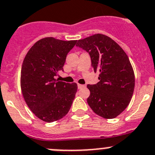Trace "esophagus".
I'll return each mask as SVG.
<instances>
[{
  "label": "esophagus",
  "mask_w": 155,
  "mask_h": 155,
  "mask_svg": "<svg viewBox=\"0 0 155 155\" xmlns=\"http://www.w3.org/2000/svg\"><path fill=\"white\" fill-rule=\"evenodd\" d=\"M78 89H81V88H83V87H85V85H83V84H78Z\"/></svg>",
  "instance_id": "1"
}]
</instances>
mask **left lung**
I'll return each mask as SVG.
<instances>
[{
    "instance_id": "8db88e82",
    "label": "left lung",
    "mask_w": 155,
    "mask_h": 155,
    "mask_svg": "<svg viewBox=\"0 0 155 155\" xmlns=\"http://www.w3.org/2000/svg\"><path fill=\"white\" fill-rule=\"evenodd\" d=\"M76 46L90 54L93 71L99 72V82L87 85L90 91L87 103L98 115L114 118L128 106L134 91V71L127 55L102 34L78 40Z\"/></svg>"
}]
</instances>
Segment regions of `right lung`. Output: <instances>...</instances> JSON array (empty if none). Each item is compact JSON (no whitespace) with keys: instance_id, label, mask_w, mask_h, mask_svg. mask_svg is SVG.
Wrapping results in <instances>:
<instances>
[{"instance_id":"obj_1","label":"right lung","mask_w":155,"mask_h":155,"mask_svg":"<svg viewBox=\"0 0 155 155\" xmlns=\"http://www.w3.org/2000/svg\"><path fill=\"white\" fill-rule=\"evenodd\" d=\"M77 41L45 38L37 41L26 54L21 69V90L31 111L45 122L62 118L77 93L76 83L59 81L66 56Z\"/></svg>"}]
</instances>
